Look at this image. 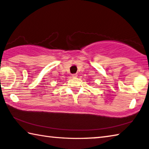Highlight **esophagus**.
I'll return each instance as SVG.
<instances>
[{
	"label": "esophagus",
	"mask_w": 149,
	"mask_h": 149,
	"mask_svg": "<svg viewBox=\"0 0 149 149\" xmlns=\"http://www.w3.org/2000/svg\"><path fill=\"white\" fill-rule=\"evenodd\" d=\"M72 77H74V78H76V77H77V75L76 74H72Z\"/></svg>",
	"instance_id": "esophagus-1"
}]
</instances>
